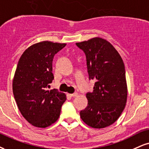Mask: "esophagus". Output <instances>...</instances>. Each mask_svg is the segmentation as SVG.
Wrapping results in <instances>:
<instances>
[{
	"label": "esophagus",
	"instance_id": "1",
	"mask_svg": "<svg viewBox=\"0 0 149 149\" xmlns=\"http://www.w3.org/2000/svg\"><path fill=\"white\" fill-rule=\"evenodd\" d=\"M77 95H78L77 93H73V94L70 95V97H77Z\"/></svg>",
	"mask_w": 149,
	"mask_h": 149
}]
</instances>
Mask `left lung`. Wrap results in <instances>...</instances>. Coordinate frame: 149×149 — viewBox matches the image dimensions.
<instances>
[{"label":"left lung","instance_id":"1","mask_svg":"<svg viewBox=\"0 0 149 149\" xmlns=\"http://www.w3.org/2000/svg\"><path fill=\"white\" fill-rule=\"evenodd\" d=\"M86 56L89 79L95 81L88 93V106L80 112L84 123L94 128L113 124L122 114L127 100L124 63L111 43L95 37L76 43Z\"/></svg>","mask_w":149,"mask_h":149}]
</instances>
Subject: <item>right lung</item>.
<instances>
[{
  "instance_id": "right-lung-1",
  "label": "right lung",
  "mask_w": 149,
  "mask_h": 149,
  "mask_svg": "<svg viewBox=\"0 0 149 149\" xmlns=\"http://www.w3.org/2000/svg\"><path fill=\"white\" fill-rule=\"evenodd\" d=\"M65 43L42 41L29 47L21 55L12 83L13 94L20 112L32 126L46 128L60 116L66 100L57 89L47 91L54 79V56Z\"/></svg>"
}]
</instances>
